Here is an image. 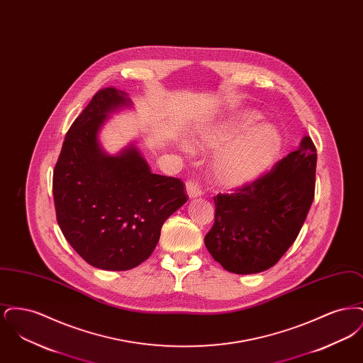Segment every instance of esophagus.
<instances>
[{"instance_id":"esophagus-1","label":"esophagus","mask_w":363,"mask_h":363,"mask_svg":"<svg viewBox=\"0 0 363 363\" xmlns=\"http://www.w3.org/2000/svg\"><path fill=\"white\" fill-rule=\"evenodd\" d=\"M186 193H188V196H189L190 199H196V197H200V196L203 194L200 186H199V184H197L194 179L186 181Z\"/></svg>"}]
</instances>
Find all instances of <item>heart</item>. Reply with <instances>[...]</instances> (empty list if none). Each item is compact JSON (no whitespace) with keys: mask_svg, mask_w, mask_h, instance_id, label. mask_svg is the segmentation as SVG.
<instances>
[{"mask_svg":"<svg viewBox=\"0 0 363 363\" xmlns=\"http://www.w3.org/2000/svg\"><path fill=\"white\" fill-rule=\"evenodd\" d=\"M252 110L209 123L191 138L193 147L218 151L212 162L215 181L225 188H243L256 182L275 163L281 135L271 123H257Z\"/></svg>","mask_w":363,"mask_h":363,"instance_id":"1","label":"heart"}]
</instances>
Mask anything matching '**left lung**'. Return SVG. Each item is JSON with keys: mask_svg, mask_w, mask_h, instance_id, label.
Wrapping results in <instances>:
<instances>
[{"mask_svg": "<svg viewBox=\"0 0 363 363\" xmlns=\"http://www.w3.org/2000/svg\"><path fill=\"white\" fill-rule=\"evenodd\" d=\"M317 151L305 136L296 151L256 182L218 194L204 242L225 271L249 275L274 267L296 240L314 199Z\"/></svg>", "mask_w": 363, "mask_h": 363, "instance_id": "obj_1", "label": "left lung"}]
</instances>
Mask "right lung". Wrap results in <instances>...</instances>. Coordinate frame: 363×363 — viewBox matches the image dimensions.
I'll return each instance as SVG.
<instances>
[{
    "instance_id": "1",
    "label": "right lung",
    "mask_w": 363,
    "mask_h": 363,
    "mask_svg": "<svg viewBox=\"0 0 363 363\" xmlns=\"http://www.w3.org/2000/svg\"><path fill=\"white\" fill-rule=\"evenodd\" d=\"M128 95L98 91L72 123L52 173L57 222L70 246L95 268L126 271L148 259L166 219L188 197L179 178L151 173L132 144L108 155L98 133Z\"/></svg>"
}]
</instances>
